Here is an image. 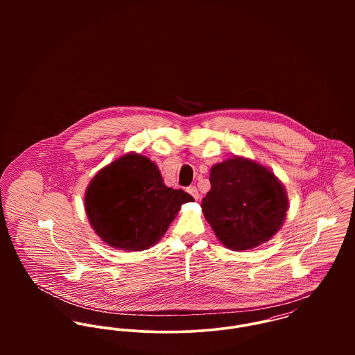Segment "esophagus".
I'll return each mask as SVG.
<instances>
[{
  "label": "esophagus",
  "mask_w": 355,
  "mask_h": 355,
  "mask_svg": "<svg viewBox=\"0 0 355 355\" xmlns=\"http://www.w3.org/2000/svg\"><path fill=\"white\" fill-rule=\"evenodd\" d=\"M186 191H187V193H189L194 200H197V201L200 200V193H198V190H197V187H196V186H190V187H187V189H186Z\"/></svg>",
  "instance_id": "esophagus-1"
}]
</instances>
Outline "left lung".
Wrapping results in <instances>:
<instances>
[{
    "instance_id": "8db88e82",
    "label": "left lung",
    "mask_w": 355,
    "mask_h": 355,
    "mask_svg": "<svg viewBox=\"0 0 355 355\" xmlns=\"http://www.w3.org/2000/svg\"><path fill=\"white\" fill-rule=\"evenodd\" d=\"M210 191L202 200L205 218L231 250L268 242L283 225L288 209L284 186L263 165L234 157L210 171Z\"/></svg>"
}]
</instances>
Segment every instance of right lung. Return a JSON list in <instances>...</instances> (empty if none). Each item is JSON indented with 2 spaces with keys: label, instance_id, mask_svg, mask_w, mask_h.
Instances as JSON below:
<instances>
[{
  "label": "right lung",
  "instance_id": "obj_1",
  "mask_svg": "<svg viewBox=\"0 0 355 355\" xmlns=\"http://www.w3.org/2000/svg\"><path fill=\"white\" fill-rule=\"evenodd\" d=\"M194 198L164 184L157 165L130 153L101 169L90 182L85 207L97 235L109 246L141 252L166 232L182 205Z\"/></svg>",
  "mask_w": 355,
  "mask_h": 355
}]
</instances>
